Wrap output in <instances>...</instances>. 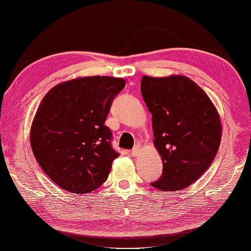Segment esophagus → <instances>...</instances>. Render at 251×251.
Instances as JSON below:
<instances>
[{
    "instance_id": "obj_1",
    "label": "esophagus",
    "mask_w": 251,
    "mask_h": 251,
    "mask_svg": "<svg viewBox=\"0 0 251 251\" xmlns=\"http://www.w3.org/2000/svg\"><path fill=\"white\" fill-rule=\"evenodd\" d=\"M141 152V145H135L134 147H133V150H132V155L133 156H137L138 155V153Z\"/></svg>"
}]
</instances>
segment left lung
Segmentation results:
<instances>
[{
    "label": "left lung",
    "mask_w": 251,
    "mask_h": 251,
    "mask_svg": "<svg viewBox=\"0 0 251 251\" xmlns=\"http://www.w3.org/2000/svg\"><path fill=\"white\" fill-rule=\"evenodd\" d=\"M141 91L163 161L162 176L151 185L161 191L188 188L209 169L219 150L221 123L216 107L183 75H143Z\"/></svg>",
    "instance_id": "8db88e82"
}]
</instances>
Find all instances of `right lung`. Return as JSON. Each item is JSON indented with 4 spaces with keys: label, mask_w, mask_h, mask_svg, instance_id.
I'll return each mask as SVG.
<instances>
[{
    "label": "right lung",
    "mask_w": 251,
    "mask_h": 251,
    "mask_svg": "<svg viewBox=\"0 0 251 251\" xmlns=\"http://www.w3.org/2000/svg\"><path fill=\"white\" fill-rule=\"evenodd\" d=\"M125 83L105 75L78 78L53 87L42 99L31 147L43 172L63 190L85 194L108 177L119 153L105 122Z\"/></svg>",
    "instance_id": "right-lung-1"
}]
</instances>
